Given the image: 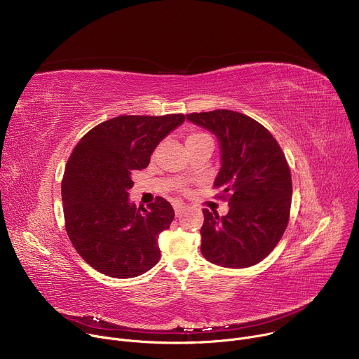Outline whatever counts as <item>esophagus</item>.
<instances>
[{
    "instance_id": "1",
    "label": "esophagus",
    "mask_w": 359,
    "mask_h": 359,
    "mask_svg": "<svg viewBox=\"0 0 359 359\" xmlns=\"http://www.w3.org/2000/svg\"><path fill=\"white\" fill-rule=\"evenodd\" d=\"M184 209H186V206H184L183 203H176V204H175V212H176V216L182 215V213L184 212Z\"/></svg>"
}]
</instances>
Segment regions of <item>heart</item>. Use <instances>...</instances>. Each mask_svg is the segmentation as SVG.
Returning <instances> with one entry per match:
<instances>
[{"label":"heart","instance_id":"1","mask_svg":"<svg viewBox=\"0 0 359 359\" xmlns=\"http://www.w3.org/2000/svg\"><path fill=\"white\" fill-rule=\"evenodd\" d=\"M208 135H204V133H200V132H193V133H190L189 136H187V140H186V143L187 142H193V140H197V139H201V137H206Z\"/></svg>","mask_w":359,"mask_h":359}]
</instances>
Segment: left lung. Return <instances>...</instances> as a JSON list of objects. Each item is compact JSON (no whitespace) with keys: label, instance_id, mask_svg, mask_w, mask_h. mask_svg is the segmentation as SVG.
<instances>
[{"label":"left lung","instance_id":"obj_1","mask_svg":"<svg viewBox=\"0 0 359 359\" xmlns=\"http://www.w3.org/2000/svg\"><path fill=\"white\" fill-rule=\"evenodd\" d=\"M186 118L219 139L222 168L215 187L230 208L222 217L203 209V257L227 269L257 264L278 244L290 219L292 183L284 153L247 115L217 109Z\"/></svg>","mask_w":359,"mask_h":359}]
</instances>
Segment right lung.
<instances>
[{"instance_id":"right-lung-1","label":"right lung","mask_w":359,"mask_h":359,"mask_svg":"<svg viewBox=\"0 0 359 359\" xmlns=\"http://www.w3.org/2000/svg\"><path fill=\"white\" fill-rule=\"evenodd\" d=\"M182 114L122 115L90 129L74 147L62 179L65 229L81 257L115 278L137 277L161 259L159 234L175 219L163 197L136 208L132 173L147 168L156 146L184 122Z\"/></svg>"}]
</instances>
